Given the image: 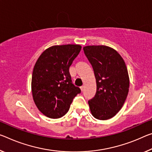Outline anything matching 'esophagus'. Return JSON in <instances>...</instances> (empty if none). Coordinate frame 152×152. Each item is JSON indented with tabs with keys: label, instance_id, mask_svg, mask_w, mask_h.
Masks as SVG:
<instances>
[{
	"label": "esophagus",
	"instance_id": "34e87169",
	"mask_svg": "<svg viewBox=\"0 0 152 152\" xmlns=\"http://www.w3.org/2000/svg\"><path fill=\"white\" fill-rule=\"evenodd\" d=\"M84 88H85V86H80V89H81V91H83V90H84Z\"/></svg>",
	"mask_w": 152,
	"mask_h": 152
}]
</instances>
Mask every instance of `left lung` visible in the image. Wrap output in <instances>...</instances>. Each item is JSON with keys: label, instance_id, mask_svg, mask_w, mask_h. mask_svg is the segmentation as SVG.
Instances as JSON below:
<instances>
[{"label": "left lung", "instance_id": "8db88e82", "mask_svg": "<svg viewBox=\"0 0 152 152\" xmlns=\"http://www.w3.org/2000/svg\"><path fill=\"white\" fill-rule=\"evenodd\" d=\"M93 67L97 91L88 100L91 114L98 120L114 117L121 109L129 88L128 71L122 57L106 46H86L83 48Z\"/></svg>", "mask_w": 152, "mask_h": 152}]
</instances>
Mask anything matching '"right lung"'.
<instances>
[{"label":"right lung","mask_w":152,"mask_h":152,"mask_svg":"<svg viewBox=\"0 0 152 152\" xmlns=\"http://www.w3.org/2000/svg\"><path fill=\"white\" fill-rule=\"evenodd\" d=\"M80 50L78 45L53 46L42 53L34 67V101L38 109L50 118L64 116L74 98L81 93L72 83L69 72Z\"/></svg>","instance_id":"add662e5"}]
</instances>
